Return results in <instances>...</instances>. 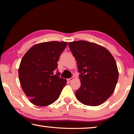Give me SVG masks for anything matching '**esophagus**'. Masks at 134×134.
Here are the masks:
<instances>
[{"instance_id": "1", "label": "esophagus", "mask_w": 134, "mask_h": 134, "mask_svg": "<svg viewBox=\"0 0 134 134\" xmlns=\"http://www.w3.org/2000/svg\"><path fill=\"white\" fill-rule=\"evenodd\" d=\"M74 79V77H71V78H70V79H67V81L68 82H71V81L73 80Z\"/></svg>"}]
</instances>
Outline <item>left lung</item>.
I'll list each match as a JSON object with an SVG mask.
<instances>
[{"label":"left lung","mask_w":134,"mask_h":134,"mask_svg":"<svg viewBox=\"0 0 134 134\" xmlns=\"http://www.w3.org/2000/svg\"><path fill=\"white\" fill-rule=\"evenodd\" d=\"M69 45L80 72L77 99L85 105H101L112 94L118 80L115 60L107 49L93 42L81 40Z\"/></svg>","instance_id":"left-lung-1"}]
</instances>
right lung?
Segmentation results:
<instances>
[{
	"label": "right lung",
	"mask_w": 134,
	"mask_h": 134,
	"mask_svg": "<svg viewBox=\"0 0 134 134\" xmlns=\"http://www.w3.org/2000/svg\"><path fill=\"white\" fill-rule=\"evenodd\" d=\"M67 42H45L34 45L22 58L18 74L22 89L29 101L46 106L58 99L67 80L54 72Z\"/></svg>",
	"instance_id": "obj_1"
}]
</instances>
